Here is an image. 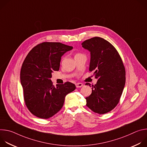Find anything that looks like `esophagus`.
<instances>
[{"label": "esophagus", "mask_w": 147, "mask_h": 147, "mask_svg": "<svg viewBox=\"0 0 147 147\" xmlns=\"http://www.w3.org/2000/svg\"><path fill=\"white\" fill-rule=\"evenodd\" d=\"M76 86L77 88H80L81 87L83 86V84L81 83V82H78V83H76Z\"/></svg>", "instance_id": "obj_1"}]
</instances>
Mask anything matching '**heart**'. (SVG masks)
Wrapping results in <instances>:
<instances>
[{"instance_id":"1","label":"heart","mask_w":147,"mask_h":147,"mask_svg":"<svg viewBox=\"0 0 147 147\" xmlns=\"http://www.w3.org/2000/svg\"><path fill=\"white\" fill-rule=\"evenodd\" d=\"M83 54L81 53H77L76 55H75V57H77V56H80V55H82Z\"/></svg>"}]
</instances>
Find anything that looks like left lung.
Returning <instances> with one entry per match:
<instances>
[{"instance_id": "1", "label": "left lung", "mask_w": 147, "mask_h": 147, "mask_svg": "<svg viewBox=\"0 0 147 147\" xmlns=\"http://www.w3.org/2000/svg\"><path fill=\"white\" fill-rule=\"evenodd\" d=\"M81 45L91 53L89 71H94L98 79L92 86L91 94L86 98V105L95 113H107L116 107L124 87L125 70L123 61L116 48L100 37L87 39Z\"/></svg>"}]
</instances>
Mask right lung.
Masks as SVG:
<instances>
[{"mask_svg":"<svg viewBox=\"0 0 147 147\" xmlns=\"http://www.w3.org/2000/svg\"><path fill=\"white\" fill-rule=\"evenodd\" d=\"M73 47L60 42L40 43L28 53L20 71L25 104L30 112L41 119H48L63 106L67 94L76 89L70 82L53 86V71H58L61 56Z\"/></svg>","mask_w":147,"mask_h":147,"instance_id":"right-lung-1","label":"right lung"}]
</instances>
